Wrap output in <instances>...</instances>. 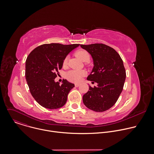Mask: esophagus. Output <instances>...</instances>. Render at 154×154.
Returning a JSON list of instances; mask_svg holds the SVG:
<instances>
[{
	"mask_svg": "<svg viewBox=\"0 0 154 154\" xmlns=\"http://www.w3.org/2000/svg\"><path fill=\"white\" fill-rule=\"evenodd\" d=\"M80 83H75V87H79L80 86Z\"/></svg>",
	"mask_w": 154,
	"mask_h": 154,
	"instance_id": "1",
	"label": "esophagus"
}]
</instances>
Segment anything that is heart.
<instances>
[{
  "label": "heart",
  "instance_id": "1",
  "mask_svg": "<svg viewBox=\"0 0 154 154\" xmlns=\"http://www.w3.org/2000/svg\"><path fill=\"white\" fill-rule=\"evenodd\" d=\"M75 54L83 62H87L90 59V54L86 50H79L76 52ZM68 58V56H66L65 58V59L63 60L64 64H66L67 63ZM85 74H86L85 71H84L83 70L72 69L67 72L66 77L69 80H70L71 82H79L82 79V78L84 75H85Z\"/></svg>",
  "mask_w": 154,
  "mask_h": 154
}]
</instances>
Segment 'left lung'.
I'll return each instance as SVG.
<instances>
[{"mask_svg": "<svg viewBox=\"0 0 154 154\" xmlns=\"http://www.w3.org/2000/svg\"><path fill=\"white\" fill-rule=\"evenodd\" d=\"M92 56L94 67L88 80L97 83L89 85L83 96L85 106L97 112H103L115 105L120 96L126 79L123 61L113 48L103 44L80 45ZM94 83V82H92Z\"/></svg>", "mask_w": 154, "mask_h": 154, "instance_id": "left-lung-1", "label": "left lung"}]
</instances>
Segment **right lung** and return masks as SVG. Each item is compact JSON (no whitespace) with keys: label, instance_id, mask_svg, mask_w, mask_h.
Here are the masks:
<instances>
[{"label":"right lung","instance_id":"obj_1","mask_svg":"<svg viewBox=\"0 0 154 154\" xmlns=\"http://www.w3.org/2000/svg\"><path fill=\"white\" fill-rule=\"evenodd\" d=\"M79 45L45 44L35 48L27 57L26 80L31 95L43 107L56 109L65 104L74 84L63 79L60 85L54 79L56 73L62 68L65 58Z\"/></svg>","mask_w":154,"mask_h":154}]
</instances>
